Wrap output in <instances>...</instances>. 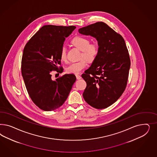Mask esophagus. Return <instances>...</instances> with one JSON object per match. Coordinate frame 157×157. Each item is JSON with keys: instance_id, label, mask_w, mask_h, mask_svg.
<instances>
[{"instance_id": "obj_1", "label": "esophagus", "mask_w": 157, "mask_h": 157, "mask_svg": "<svg viewBox=\"0 0 157 157\" xmlns=\"http://www.w3.org/2000/svg\"><path fill=\"white\" fill-rule=\"evenodd\" d=\"M75 76H76V79H81V78H82L80 75H78V74H76Z\"/></svg>"}]
</instances>
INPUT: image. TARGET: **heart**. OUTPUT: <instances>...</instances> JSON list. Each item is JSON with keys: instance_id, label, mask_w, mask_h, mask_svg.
Masks as SVG:
<instances>
[{"instance_id": "1", "label": "heart", "mask_w": 157, "mask_h": 157, "mask_svg": "<svg viewBox=\"0 0 157 157\" xmlns=\"http://www.w3.org/2000/svg\"><path fill=\"white\" fill-rule=\"evenodd\" d=\"M71 43L74 46L82 51V59L79 62L71 63L67 67L66 71L68 73L79 74L87 66L86 60L90 62L95 60L99 52V48L95 44H90V42L89 39L81 36L74 37L72 40ZM60 56L63 61L66 60L67 49L65 47L62 48Z\"/></svg>"}]
</instances>
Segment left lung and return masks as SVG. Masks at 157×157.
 Returning a JSON list of instances; mask_svg holds the SVG:
<instances>
[{"mask_svg": "<svg viewBox=\"0 0 157 157\" xmlns=\"http://www.w3.org/2000/svg\"><path fill=\"white\" fill-rule=\"evenodd\" d=\"M78 32L96 38L99 47L97 57L82 75L87 84L83 97L94 108H106L119 99L127 85L131 66L128 49L123 37L104 22Z\"/></svg>", "mask_w": 157, "mask_h": 157, "instance_id": "obj_1", "label": "left lung"}]
</instances>
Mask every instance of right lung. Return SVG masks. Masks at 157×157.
<instances>
[{
  "instance_id": "add662e5",
  "label": "right lung",
  "mask_w": 157,
  "mask_h": 157,
  "mask_svg": "<svg viewBox=\"0 0 157 157\" xmlns=\"http://www.w3.org/2000/svg\"><path fill=\"white\" fill-rule=\"evenodd\" d=\"M74 26H43L24 49L21 72L29 95L41 109L52 111L66 100L76 81L74 74H65L53 81L52 71H63L60 56L65 39ZM58 70L57 71V70Z\"/></svg>"
}]
</instances>
